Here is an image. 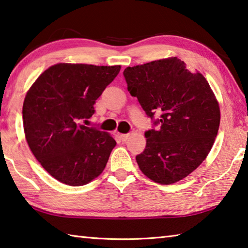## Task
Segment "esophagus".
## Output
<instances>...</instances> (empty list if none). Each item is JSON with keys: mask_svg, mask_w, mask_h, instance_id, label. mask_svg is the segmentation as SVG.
<instances>
[{"mask_svg": "<svg viewBox=\"0 0 248 248\" xmlns=\"http://www.w3.org/2000/svg\"><path fill=\"white\" fill-rule=\"evenodd\" d=\"M120 137L123 141H126L129 139V134H121Z\"/></svg>", "mask_w": 248, "mask_h": 248, "instance_id": "1", "label": "esophagus"}]
</instances>
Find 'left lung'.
Wrapping results in <instances>:
<instances>
[{"instance_id":"8db88e82","label":"left lung","mask_w":248,"mask_h":248,"mask_svg":"<svg viewBox=\"0 0 248 248\" xmlns=\"http://www.w3.org/2000/svg\"><path fill=\"white\" fill-rule=\"evenodd\" d=\"M127 90L157 129L145 133V151L136 156L146 177L160 185L186 178L209 155L220 126V105L199 71L177 57L127 67Z\"/></svg>"}]
</instances>
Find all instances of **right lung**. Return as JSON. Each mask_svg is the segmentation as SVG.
<instances>
[{
    "instance_id": "obj_1",
    "label": "right lung",
    "mask_w": 248,
    "mask_h": 248,
    "mask_svg": "<svg viewBox=\"0 0 248 248\" xmlns=\"http://www.w3.org/2000/svg\"><path fill=\"white\" fill-rule=\"evenodd\" d=\"M121 66L57 63L46 69L27 91L23 125L32 155L62 184L79 186L99 177L116 141L111 134L84 126L95 100Z\"/></svg>"
}]
</instances>
